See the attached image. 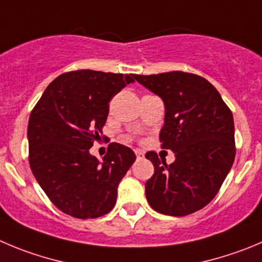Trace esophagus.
<instances>
[{
    "instance_id": "obj_1",
    "label": "esophagus",
    "mask_w": 262,
    "mask_h": 262,
    "mask_svg": "<svg viewBox=\"0 0 262 262\" xmlns=\"http://www.w3.org/2000/svg\"><path fill=\"white\" fill-rule=\"evenodd\" d=\"M134 152H136L137 158H138V159H142L143 156H145V154H143V151H141V150H136V151H134Z\"/></svg>"
}]
</instances>
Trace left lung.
<instances>
[{
    "label": "left lung",
    "mask_w": 262,
    "mask_h": 262,
    "mask_svg": "<svg viewBox=\"0 0 262 262\" xmlns=\"http://www.w3.org/2000/svg\"><path fill=\"white\" fill-rule=\"evenodd\" d=\"M165 104L161 148L172 150L168 165L150 151L154 164L146 199L151 208L168 216H187L204 208L219 192L235 158L233 114L216 88L195 73L134 75Z\"/></svg>",
    "instance_id": "obj_1"
}]
</instances>
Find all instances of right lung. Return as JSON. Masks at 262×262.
Listing matches in <instances>:
<instances>
[{"label": "right lung", "instance_id": "right-lung-1", "mask_svg": "<svg viewBox=\"0 0 262 262\" xmlns=\"http://www.w3.org/2000/svg\"><path fill=\"white\" fill-rule=\"evenodd\" d=\"M130 82L132 73L71 71L51 81L32 110L29 165L41 189L63 213L97 219L115 207L117 186L136 155L132 148L112 142L99 164L89 148L103 138L110 101Z\"/></svg>", "mask_w": 262, "mask_h": 262}]
</instances>
